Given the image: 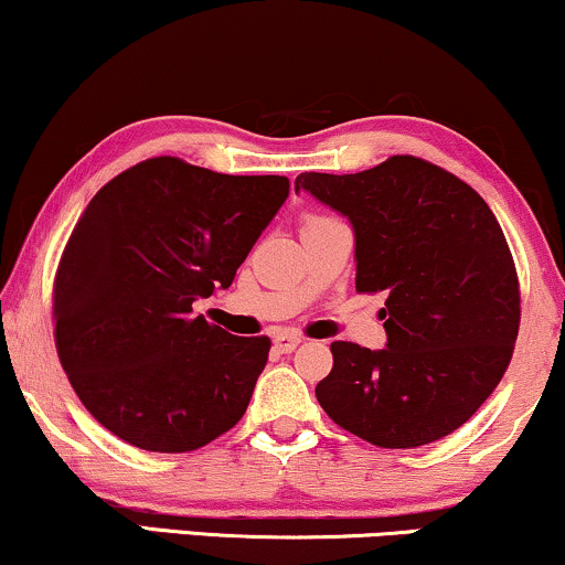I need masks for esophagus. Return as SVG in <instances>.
<instances>
[{
	"label": "esophagus",
	"mask_w": 565,
	"mask_h": 565,
	"mask_svg": "<svg viewBox=\"0 0 565 565\" xmlns=\"http://www.w3.org/2000/svg\"><path fill=\"white\" fill-rule=\"evenodd\" d=\"M303 343V338L301 335H296V332H288V330H282V332H277L275 335V348L280 353H290V351H296L298 345Z\"/></svg>",
	"instance_id": "obj_1"
}]
</instances>
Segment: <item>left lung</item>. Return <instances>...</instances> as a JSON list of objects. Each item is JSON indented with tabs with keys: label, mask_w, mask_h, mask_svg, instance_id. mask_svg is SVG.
I'll use <instances>...</instances> for the list:
<instances>
[{
	"label": "left lung",
	"mask_w": 565,
	"mask_h": 565,
	"mask_svg": "<svg viewBox=\"0 0 565 565\" xmlns=\"http://www.w3.org/2000/svg\"><path fill=\"white\" fill-rule=\"evenodd\" d=\"M298 191L351 222L359 294L387 296L385 348L332 343L319 406L380 448L450 435L503 380L519 335L516 267L492 209L416 157L353 175L301 172Z\"/></svg>",
	"instance_id": "left-lung-1"
}]
</instances>
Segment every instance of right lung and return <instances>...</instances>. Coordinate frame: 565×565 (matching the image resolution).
<instances>
[{
    "label": "right lung",
    "mask_w": 565,
    "mask_h": 565,
    "mask_svg": "<svg viewBox=\"0 0 565 565\" xmlns=\"http://www.w3.org/2000/svg\"><path fill=\"white\" fill-rule=\"evenodd\" d=\"M288 191L282 175L154 157L88 201L54 280V340L102 427L141 450L185 452L241 422L269 338L230 335L193 301L233 285Z\"/></svg>",
    "instance_id": "1"
}]
</instances>
